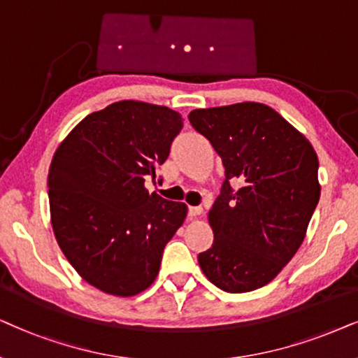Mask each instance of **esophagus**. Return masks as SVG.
<instances>
[{
    "label": "esophagus",
    "mask_w": 358,
    "mask_h": 358,
    "mask_svg": "<svg viewBox=\"0 0 358 358\" xmlns=\"http://www.w3.org/2000/svg\"><path fill=\"white\" fill-rule=\"evenodd\" d=\"M203 214V208L201 206H189L188 208V216L189 217H198V216H201Z\"/></svg>",
    "instance_id": "obj_1"
}]
</instances>
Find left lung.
Returning a JSON list of instances; mask_svg holds the SVG:
<instances>
[{"label":"left lung","mask_w":358,"mask_h":358,"mask_svg":"<svg viewBox=\"0 0 358 358\" xmlns=\"http://www.w3.org/2000/svg\"><path fill=\"white\" fill-rule=\"evenodd\" d=\"M226 169L209 211L211 249L198 255L209 282L227 293L270 283L293 259L317 206L321 185L311 142L262 103L189 113ZM239 182L234 190L231 185Z\"/></svg>","instance_id":"1"}]
</instances>
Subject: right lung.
<instances>
[{"label": "right lung", "instance_id": "1", "mask_svg": "<svg viewBox=\"0 0 358 358\" xmlns=\"http://www.w3.org/2000/svg\"><path fill=\"white\" fill-rule=\"evenodd\" d=\"M182 127L173 109L124 99L88 114L55 150L47 178L52 229L76 273L103 293L149 288L187 217V204L144 185Z\"/></svg>", "mask_w": 358, "mask_h": 358}]
</instances>
